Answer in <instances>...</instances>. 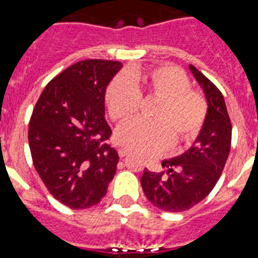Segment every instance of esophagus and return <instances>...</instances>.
Wrapping results in <instances>:
<instances>
[{"mask_svg": "<svg viewBox=\"0 0 258 258\" xmlns=\"http://www.w3.org/2000/svg\"><path fill=\"white\" fill-rule=\"evenodd\" d=\"M118 154H119L120 158L126 157V155L128 154V149H126V148H119V149H118Z\"/></svg>", "mask_w": 258, "mask_h": 258, "instance_id": "1", "label": "esophagus"}]
</instances>
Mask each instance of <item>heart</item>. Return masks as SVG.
Returning <instances> with one entry per match:
<instances>
[{"label":"heart","mask_w":258,"mask_h":258,"mask_svg":"<svg viewBox=\"0 0 258 258\" xmlns=\"http://www.w3.org/2000/svg\"><path fill=\"white\" fill-rule=\"evenodd\" d=\"M190 89L189 77L176 67L132 71L115 78L106 91L109 113L114 119H126L138 110L141 92L159 99L153 110L155 119L134 118L118 127V144L152 155L166 149L173 136L176 141L194 138L204 123L207 104Z\"/></svg>","instance_id":"1"}]
</instances>
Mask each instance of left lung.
I'll list each match as a JSON object with an SVG mask.
<instances>
[{
	"instance_id": "1",
	"label": "left lung",
	"mask_w": 258,
	"mask_h": 258,
	"mask_svg": "<svg viewBox=\"0 0 258 258\" xmlns=\"http://www.w3.org/2000/svg\"><path fill=\"white\" fill-rule=\"evenodd\" d=\"M190 72L207 101L204 123L189 149L164 159L166 172L144 169L141 186L153 206L166 212H184L212 191L222 173L231 145V122L220 90L196 67Z\"/></svg>"
}]
</instances>
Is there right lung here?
I'll list each match as a JSON object with an SVG mask.
<instances>
[{
	"instance_id": "add662e5",
	"label": "right lung",
	"mask_w": 258,
	"mask_h": 258,
	"mask_svg": "<svg viewBox=\"0 0 258 258\" xmlns=\"http://www.w3.org/2000/svg\"><path fill=\"white\" fill-rule=\"evenodd\" d=\"M122 62L83 60L51 81L32 113L28 141L36 171L60 203L83 210L105 197L118 153L106 143V87Z\"/></svg>"
}]
</instances>
